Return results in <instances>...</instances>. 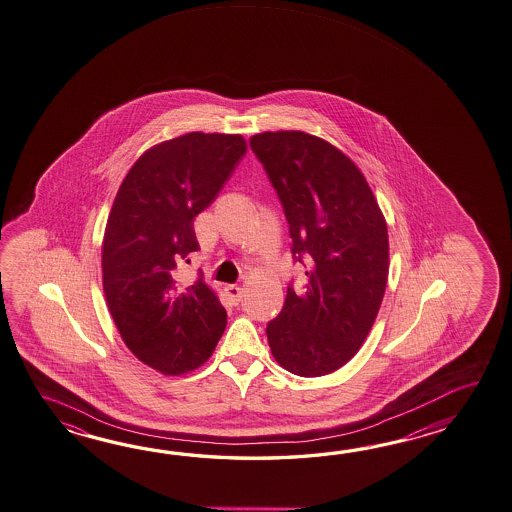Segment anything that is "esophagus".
Segmentation results:
<instances>
[{"label":"esophagus","mask_w":512,"mask_h":512,"mask_svg":"<svg viewBox=\"0 0 512 512\" xmlns=\"http://www.w3.org/2000/svg\"><path fill=\"white\" fill-rule=\"evenodd\" d=\"M226 294H228L229 299H231L235 305H239L240 301H242V288L237 286V284H228V286H226Z\"/></svg>","instance_id":"34e87169"}]
</instances>
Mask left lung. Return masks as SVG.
<instances>
[{"label": "left lung", "mask_w": 512, "mask_h": 512, "mask_svg": "<svg viewBox=\"0 0 512 512\" xmlns=\"http://www.w3.org/2000/svg\"><path fill=\"white\" fill-rule=\"evenodd\" d=\"M250 147L279 194L301 292L266 327L273 358L297 376L338 371L360 351L386 292V218L362 171L341 150L299 130L262 132Z\"/></svg>", "instance_id": "obj_1"}]
</instances>
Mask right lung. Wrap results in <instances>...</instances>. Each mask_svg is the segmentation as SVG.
Here are the masks:
<instances>
[{"label": "right lung", "mask_w": 512, "mask_h": 512, "mask_svg": "<svg viewBox=\"0 0 512 512\" xmlns=\"http://www.w3.org/2000/svg\"><path fill=\"white\" fill-rule=\"evenodd\" d=\"M246 154L239 134L191 132L148 148L115 196L103 239L106 305L137 360L167 376L209 360L228 314L198 277L178 288L172 273L200 250L193 222Z\"/></svg>", "instance_id": "1"}]
</instances>
